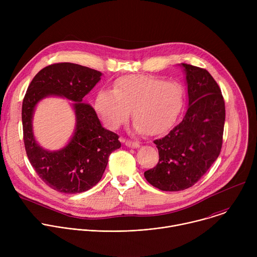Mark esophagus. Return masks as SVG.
Instances as JSON below:
<instances>
[{
	"instance_id": "obj_1",
	"label": "esophagus",
	"mask_w": 257,
	"mask_h": 257,
	"mask_svg": "<svg viewBox=\"0 0 257 257\" xmlns=\"http://www.w3.org/2000/svg\"><path fill=\"white\" fill-rule=\"evenodd\" d=\"M125 145L128 146V148H133V149H137L140 146V144L137 141H131V140H124Z\"/></svg>"
}]
</instances>
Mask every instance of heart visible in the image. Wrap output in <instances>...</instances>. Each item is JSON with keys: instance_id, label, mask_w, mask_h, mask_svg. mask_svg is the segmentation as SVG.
I'll use <instances>...</instances> for the list:
<instances>
[{"instance_id": "obj_1", "label": "heart", "mask_w": 257, "mask_h": 257, "mask_svg": "<svg viewBox=\"0 0 257 257\" xmlns=\"http://www.w3.org/2000/svg\"><path fill=\"white\" fill-rule=\"evenodd\" d=\"M184 105V89L176 81H164L150 75H127L114 83V89H101L95 97V109L104 125L117 129L126 123L132 111L137 132L161 135L177 121Z\"/></svg>"}]
</instances>
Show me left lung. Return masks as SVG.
Instances as JSON below:
<instances>
[{
	"label": "left lung",
	"mask_w": 257,
	"mask_h": 257,
	"mask_svg": "<svg viewBox=\"0 0 257 257\" xmlns=\"http://www.w3.org/2000/svg\"><path fill=\"white\" fill-rule=\"evenodd\" d=\"M181 66L186 74L188 109L179 125L154 141L160 160L144 172L148 182L163 191L193 186L217 159L223 144L226 109L221 88L207 70Z\"/></svg>",
	"instance_id": "1"
}]
</instances>
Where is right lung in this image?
I'll list each match as a JSON object with an SVG mask.
<instances>
[{
    "mask_svg": "<svg viewBox=\"0 0 257 257\" xmlns=\"http://www.w3.org/2000/svg\"><path fill=\"white\" fill-rule=\"evenodd\" d=\"M99 71L73 63H57L42 69L30 82L22 103L23 139L26 155L36 174L52 189L68 194L84 192L102 177L108 157L121 148L119 136L104 129L93 107L83 97L100 80ZM50 95L75 101L77 128L60 151L44 150L34 139V107Z\"/></svg>",
    "mask_w": 257,
    "mask_h": 257,
    "instance_id": "obj_1",
    "label": "right lung"
}]
</instances>
